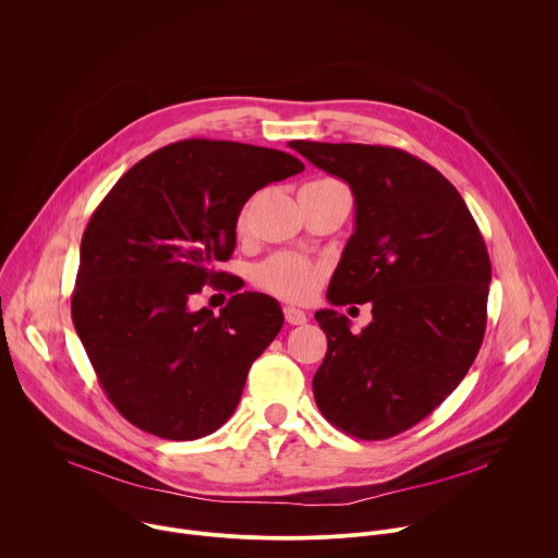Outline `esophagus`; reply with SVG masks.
I'll return each mask as SVG.
<instances>
[{
  "mask_svg": "<svg viewBox=\"0 0 558 558\" xmlns=\"http://www.w3.org/2000/svg\"><path fill=\"white\" fill-rule=\"evenodd\" d=\"M284 320H287L289 325H293V327L304 325V323H306V313L300 311V308H295V306H284Z\"/></svg>",
  "mask_w": 558,
  "mask_h": 558,
  "instance_id": "obj_1",
  "label": "esophagus"
}]
</instances>
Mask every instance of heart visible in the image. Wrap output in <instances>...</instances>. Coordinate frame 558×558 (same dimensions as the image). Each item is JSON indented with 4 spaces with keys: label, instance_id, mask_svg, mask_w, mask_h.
<instances>
[{
    "label": "heart",
    "instance_id": "heart-1",
    "mask_svg": "<svg viewBox=\"0 0 558 558\" xmlns=\"http://www.w3.org/2000/svg\"><path fill=\"white\" fill-rule=\"evenodd\" d=\"M325 181H333V179H325ZM245 225H247V209H243L241 216H238V229L243 231ZM252 278L256 287H260L263 291L276 298L302 302L311 298L317 291V287H320L325 278V267L304 256L276 254L265 263H260L254 269Z\"/></svg>",
    "mask_w": 558,
    "mask_h": 558
}]
</instances>
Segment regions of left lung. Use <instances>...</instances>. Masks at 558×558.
Returning <instances> with one entry per match:
<instances>
[{"label": "left lung", "mask_w": 558, "mask_h": 558, "mask_svg": "<svg viewBox=\"0 0 558 558\" xmlns=\"http://www.w3.org/2000/svg\"><path fill=\"white\" fill-rule=\"evenodd\" d=\"M289 147L355 196V229L329 302L373 304L360 333L333 308L315 313L329 340L313 375L315 404L347 435L388 439L430 415L482 349L493 276L484 235L454 185L404 149Z\"/></svg>", "instance_id": "8db88e82"}]
</instances>
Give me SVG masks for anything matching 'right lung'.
Instances as JSON below:
<instances>
[{
	"label": "right lung",
	"mask_w": 558,
	"mask_h": 558,
	"mask_svg": "<svg viewBox=\"0 0 558 558\" xmlns=\"http://www.w3.org/2000/svg\"><path fill=\"white\" fill-rule=\"evenodd\" d=\"M304 166L295 156L187 138L130 168L95 209L72 293V323L114 409L136 428L201 439L220 428L254 360L282 329L280 304L235 293L214 315L192 311L205 284L231 289L243 205Z\"/></svg>",
	"instance_id": "right-lung-1"
}]
</instances>
